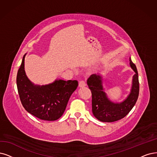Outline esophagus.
<instances>
[{"label":"esophagus","mask_w":157,"mask_h":157,"mask_svg":"<svg viewBox=\"0 0 157 157\" xmlns=\"http://www.w3.org/2000/svg\"><path fill=\"white\" fill-rule=\"evenodd\" d=\"M86 85V83L85 82V81L83 80H81L79 82V87H83V86H85Z\"/></svg>","instance_id":"obj_1"}]
</instances>
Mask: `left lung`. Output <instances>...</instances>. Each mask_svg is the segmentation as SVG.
<instances>
[{"mask_svg": "<svg viewBox=\"0 0 157 157\" xmlns=\"http://www.w3.org/2000/svg\"><path fill=\"white\" fill-rule=\"evenodd\" d=\"M131 68L135 72L132 78L130 94L121 103L111 101L103 90L102 78L100 75L92 74L87 79V85L92 93V111L94 117L103 122H113L124 118L135 105L139 94L138 71L129 58Z\"/></svg>", "mask_w": 157, "mask_h": 157, "instance_id": "left-lung-1", "label": "left lung"}]
</instances>
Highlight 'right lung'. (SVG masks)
<instances>
[{
    "mask_svg": "<svg viewBox=\"0 0 157 157\" xmlns=\"http://www.w3.org/2000/svg\"><path fill=\"white\" fill-rule=\"evenodd\" d=\"M17 75V86L22 106L40 120L54 121L65 111L69 98L77 89V80L56 79L46 85H35L26 76L25 57Z\"/></svg>",
    "mask_w": 157,
    "mask_h": 157,
    "instance_id": "add662e5",
    "label": "right lung"
}]
</instances>
